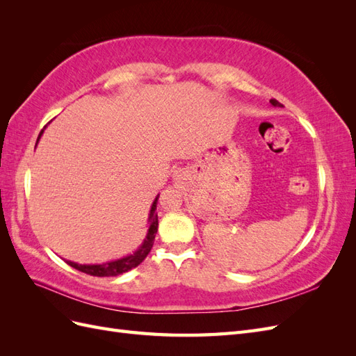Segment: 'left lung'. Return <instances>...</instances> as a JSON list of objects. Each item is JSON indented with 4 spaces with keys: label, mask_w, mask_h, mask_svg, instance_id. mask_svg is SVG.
Wrapping results in <instances>:
<instances>
[{
    "label": "left lung",
    "mask_w": 356,
    "mask_h": 356,
    "mask_svg": "<svg viewBox=\"0 0 356 356\" xmlns=\"http://www.w3.org/2000/svg\"><path fill=\"white\" fill-rule=\"evenodd\" d=\"M270 104H272L273 106H281V104H279L276 99H270Z\"/></svg>",
    "instance_id": "1"
}]
</instances>
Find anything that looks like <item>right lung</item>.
I'll use <instances>...</instances> for the list:
<instances>
[{"instance_id": "1", "label": "right lung", "mask_w": 356, "mask_h": 356, "mask_svg": "<svg viewBox=\"0 0 356 356\" xmlns=\"http://www.w3.org/2000/svg\"><path fill=\"white\" fill-rule=\"evenodd\" d=\"M42 132H44V131L40 132L37 143L40 141ZM35 147H37V144H35ZM157 199H159V195L156 196V199L152 204V209H149V217H148V224L149 225H148L145 239L141 245H139V248L134 254H129L123 258H118V260H113V261H108V263H101V264H79V263H74V261H70V260H65V263L70 264L74 268H77V270H80L83 273H88L90 276H101V277L122 275V273L132 270V268H135L136 266L141 264L145 260V257L148 255V252L152 251L156 233H157V225H159L157 213H156Z\"/></svg>"}]
</instances>
